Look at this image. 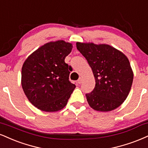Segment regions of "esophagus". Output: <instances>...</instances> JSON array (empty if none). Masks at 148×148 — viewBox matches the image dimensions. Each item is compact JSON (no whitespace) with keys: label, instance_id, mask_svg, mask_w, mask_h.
Returning <instances> with one entry per match:
<instances>
[{"label":"esophagus","instance_id":"obj_1","mask_svg":"<svg viewBox=\"0 0 148 148\" xmlns=\"http://www.w3.org/2000/svg\"><path fill=\"white\" fill-rule=\"evenodd\" d=\"M82 81H83V79L81 77H79V79L77 80V83L78 84H81Z\"/></svg>","mask_w":148,"mask_h":148}]
</instances>
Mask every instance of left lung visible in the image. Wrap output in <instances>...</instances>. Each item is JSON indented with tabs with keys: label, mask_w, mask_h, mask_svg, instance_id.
I'll return each mask as SVG.
<instances>
[{
	"label": "left lung",
	"mask_w": 148,
	"mask_h": 148,
	"mask_svg": "<svg viewBox=\"0 0 148 148\" xmlns=\"http://www.w3.org/2000/svg\"><path fill=\"white\" fill-rule=\"evenodd\" d=\"M86 58L95 79V87L85 94L90 106L97 111L109 112L119 107L127 97L133 75L129 60L108 45L76 42Z\"/></svg>",
	"instance_id": "left-lung-1"
}]
</instances>
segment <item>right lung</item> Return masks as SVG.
<instances>
[{
	"label": "right lung",
	"instance_id": "1",
	"mask_svg": "<svg viewBox=\"0 0 148 148\" xmlns=\"http://www.w3.org/2000/svg\"><path fill=\"white\" fill-rule=\"evenodd\" d=\"M72 49L63 40L48 42L27 58L21 72L22 87L28 100L42 111L56 112L67 105L75 88L65 58Z\"/></svg>",
	"mask_w": 148,
	"mask_h": 148
}]
</instances>
